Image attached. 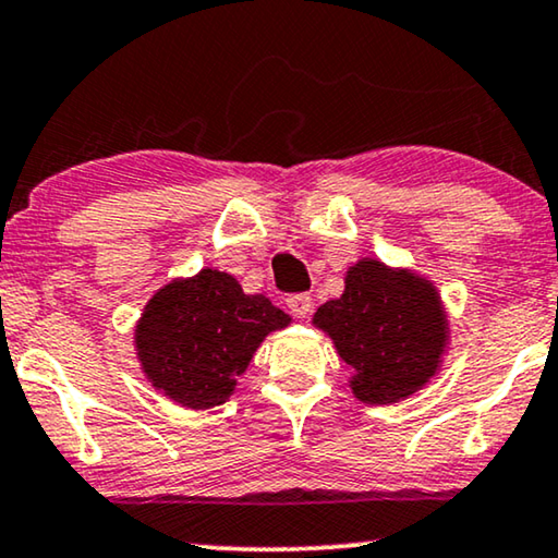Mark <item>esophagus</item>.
<instances>
[{
    "instance_id": "esophagus-1",
    "label": "esophagus",
    "mask_w": 558,
    "mask_h": 558,
    "mask_svg": "<svg viewBox=\"0 0 558 558\" xmlns=\"http://www.w3.org/2000/svg\"><path fill=\"white\" fill-rule=\"evenodd\" d=\"M288 311L295 315V318H307L313 311V298L307 293H295L288 298Z\"/></svg>"
}]
</instances>
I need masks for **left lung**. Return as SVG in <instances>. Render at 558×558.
<instances>
[{"instance_id": "8db88e82", "label": "left lung", "mask_w": 558, "mask_h": 558, "mask_svg": "<svg viewBox=\"0 0 558 558\" xmlns=\"http://www.w3.org/2000/svg\"><path fill=\"white\" fill-rule=\"evenodd\" d=\"M355 376V398L398 403L436 376L448 320L434 282L365 257L348 270L345 290L313 315Z\"/></svg>"}]
</instances>
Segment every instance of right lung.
Listing matches in <instances>:
<instances>
[{
  "mask_svg": "<svg viewBox=\"0 0 558 558\" xmlns=\"http://www.w3.org/2000/svg\"><path fill=\"white\" fill-rule=\"evenodd\" d=\"M290 315L265 295H245L228 272L205 268L172 280L145 305L135 328L149 384L185 409L226 403L257 345Z\"/></svg>",
  "mask_w": 558,
  "mask_h": 558,
  "instance_id": "obj_1",
  "label": "right lung"
}]
</instances>
